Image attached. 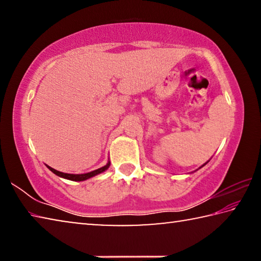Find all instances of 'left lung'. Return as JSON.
<instances>
[{"instance_id": "left-lung-1", "label": "left lung", "mask_w": 261, "mask_h": 261, "mask_svg": "<svg viewBox=\"0 0 261 261\" xmlns=\"http://www.w3.org/2000/svg\"><path fill=\"white\" fill-rule=\"evenodd\" d=\"M208 161H210V160H208ZM208 161H207V162H208ZM207 162H206V163H207ZM206 163H204V165H202V166H201V167H199V169H200V168H202V167H204V166H205V165H206Z\"/></svg>"}]
</instances>
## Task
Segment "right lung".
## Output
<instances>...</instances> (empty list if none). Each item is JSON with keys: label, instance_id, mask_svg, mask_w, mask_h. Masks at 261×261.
<instances>
[{"label": "right lung", "instance_id": "obj_1", "mask_svg": "<svg viewBox=\"0 0 261 261\" xmlns=\"http://www.w3.org/2000/svg\"><path fill=\"white\" fill-rule=\"evenodd\" d=\"M109 166H110V161H108V163L106 166L99 168V169H95V170L90 171V173H86V174H67V173H62V171L56 170V169H54V168H51L49 166H47V168L50 171H53V173H54L55 175L60 176V177H62V178L70 179V180H76V182H82V180H86L88 178L93 177V176H96V175H99L101 173H103V171L108 169Z\"/></svg>", "mask_w": 261, "mask_h": 261}]
</instances>
